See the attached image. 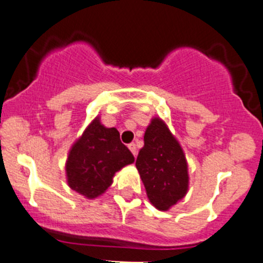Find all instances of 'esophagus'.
<instances>
[{
	"label": "esophagus",
	"mask_w": 263,
	"mask_h": 263,
	"mask_svg": "<svg viewBox=\"0 0 263 263\" xmlns=\"http://www.w3.org/2000/svg\"><path fill=\"white\" fill-rule=\"evenodd\" d=\"M128 148L131 150V153L134 154V156L137 155V147H136V145L134 144V142H131V144L128 145Z\"/></svg>",
	"instance_id": "1"
}]
</instances>
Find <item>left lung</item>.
I'll return each mask as SVG.
<instances>
[{"instance_id": "1", "label": "left lung", "mask_w": 263, "mask_h": 263, "mask_svg": "<svg viewBox=\"0 0 263 263\" xmlns=\"http://www.w3.org/2000/svg\"><path fill=\"white\" fill-rule=\"evenodd\" d=\"M136 168L148 201L158 210H169L187 193L190 179L184 153L160 118H153L147 126Z\"/></svg>"}]
</instances>
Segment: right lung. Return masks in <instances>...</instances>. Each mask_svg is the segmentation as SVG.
<instances>
[{
	"mask_svg": "<svg viewBox=\"0 0 263 263\" xmlns=\"http://www.w3.org/2000/svg\"><path fill=\"white\" fill-rule=\"evenodd\" d=\"M134 161L119 132L103 126L97 117L68 151L67 183L71 190L92 200L108 190L117 172Z\"/></svg>",
	"mask_w": 263,
	"mask_h": 263,
	"instance_id": "1",
	"label": "right lung"
}]
</instances>
